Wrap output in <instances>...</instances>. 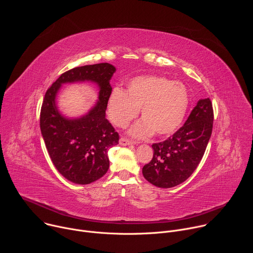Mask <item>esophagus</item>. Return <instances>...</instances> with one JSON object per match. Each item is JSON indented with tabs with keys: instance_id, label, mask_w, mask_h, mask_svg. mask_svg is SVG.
Masks as SVG:
<instances>
[{
	"instance_id": "obj_1",
	"label": "esophagus",
	"mask_w": 253,
	"mask_h": 253,
	"mask_svg": "<svg viewBox=\"0 0 253 253\" xmlns=\"http://www.w3.org/2000/svg\"><path fill=\"white\" fill-rule=\"evenodd\" d=\"M119 143L121 144V145H122V146L132 145V144H133V142H132L131 140H129V139H127V138H124V137L120 138V140H119Z\"/></svg>"
}]
</instances>
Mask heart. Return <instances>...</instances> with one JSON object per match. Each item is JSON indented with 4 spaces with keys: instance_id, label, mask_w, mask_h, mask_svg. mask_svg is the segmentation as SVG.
<instances>
[{
    "instance_id": "1",
    "label": "heart",
    "mask_w": 253,
    "mask_h": 253,
    "mask_svg": "<svg viewBox=\"0 0 253 253\" xmlns=\"http://www.w3.org/2000/svg\"><path fill=\"white\" fill-rule=\"evenodd\" d=\"M189 102V92L183 83L164 76L144 75L131 79L126 92L115 88L108 99L107 110L110 120L124 128L137 117L141 108L142 119L130 128L129 134L138 139L154 133L164 137L182 124Z\"/></svg>"
}]
</instances>
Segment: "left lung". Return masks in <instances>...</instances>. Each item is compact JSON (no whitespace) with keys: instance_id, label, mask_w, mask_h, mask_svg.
<instances>
[{"instance_id":"left-lung-1","label":"left lung","mask_w":253,"mask_h":253,"mask_svg":"<svg viewBox=\"0 0 253 253\" xmlns=\"http://www.w3.org/2000/svg\"><path fill=\"white\" fill-rule=\"evenodd\" d=\"M212 126V103L209 98L200 99L181 128L167 140L153 144V158L142 169L144 178L160 188L184 182L204 155Z\"/></svg>"}]
</instances>
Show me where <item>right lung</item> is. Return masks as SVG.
Wrapping results in <instances>:
<instances>
[{
    "label": "right lung",
    "mask_w": 253,
    "mask_h": 253,
    "mask_svg": "<svg viewBox=\"0 0 253 253\" xmlns=\"http://www.w3.org/2000/svg\"><path fill=\"white\" fill-rule=\"evenodd\" d=\"M116 68L108 63L86 65L63 73L47 90L42 104L40 128L50 158L58 172L75 184H90L109 169L108 150L119 135L106 119L110 80ZM91 82L99 88L98 100L80 118L65 117L57 108L62 84Z\"/></svg>",
    "instance_id": "obj_1"
}]
</instances>
